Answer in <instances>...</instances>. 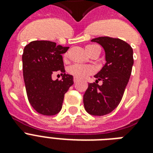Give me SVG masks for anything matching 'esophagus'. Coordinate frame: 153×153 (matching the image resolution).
Masks as SVG:
<instances>
[{"mask_svg":"<svg viewBox=\"0 0 153 153\" xmlns=\"http://www.w3.org/2000/svg\"><path fill=\"white\" fill-rule=\"evenodd\" d=\"M79 79H78V78H76V77H74V82H79Z\"/></svg>","mask_w":153,"mask_h":153,"instance_id":"1","label":"esophagus"}]
</instances>
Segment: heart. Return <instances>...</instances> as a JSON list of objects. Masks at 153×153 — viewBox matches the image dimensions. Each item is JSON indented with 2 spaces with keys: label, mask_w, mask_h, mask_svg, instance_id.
<instances>
[{
  "label": "heart",
  "mask_w": 153,
  "mask_h": 153,
  "mask_svg": "<svg viewBox=\"0 0 153 153\" xmlns=\"http://www.w3.org/2000/svg\"><path fill=\"white\" fill-rule=\"evenodd\" d=\"M94 46H95V45H87V46L86 47V52H87L91 48H93V47ZM66 55H65V56H66ZM68 71H69L70 74H71L72 75H74V77H77V78H79V79H83V78H86V77L89 76L90 74H92L94 71L93 68L91 67H89V66L76 63V64L71 65V66L68 68Z\"/></svg>",
  "instance_id": "1"
}]
</instances>
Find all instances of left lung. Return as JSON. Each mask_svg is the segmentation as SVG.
Listing matches in <instances>:
<instances>
[{"label":"left lung","mask_w":153,"mask_h":153,"mask_svg":"<svg viewBox=\"0 0 153 153\" xmlns=\"http://www.w3.org/2000/svg\"><path fill=\"white\" fill-rule=\"evenodd\" d=\"M91 41L104 48L106 62L94 75L95 82L88 84L83 95L84 107L91 115L103 116L116 109L123 97L132 72L133 51L129 44L120 39L102 36ZM98 81L102 85H98Z\"/></svg>","instance_id":"left-lung-1"}]
</instances>
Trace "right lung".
<instances>
[{
    "label": "right lung",
    "instance_id": "obj_1",
    "mask_svg": "<svg viewBox=\"0 0 153 153\" xmlns=\"http://www.w3.org/2000/svg\"><path fill=\"white\" fill-rule=\"evenodd\" d=\"M68 47L48 40H36L26 45L22 55L23 74L30 104L40 114L53 116L62 109L64 94L74 84L73 76L65 73L62 54ZM55 71L62 79L53 80Z\"/></svg>",
    "mask_w": 153,
    "mask_h": 153
}]
</instances>
